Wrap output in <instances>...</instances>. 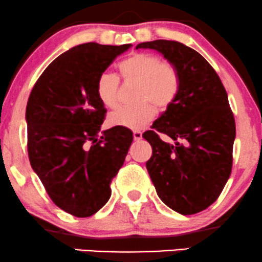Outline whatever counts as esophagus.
Masks as SVG:
<instances>
[{
	"label": "esophagus",
	"mask_w": 262,
	"mask_h": 262,
	"mask_svg": "<svg viewBox=\"0 0 262 262\" xmlns=\"http://www.w3.org/2000/svg\"><path fill=\"white\" fill-rule=\"evenodd\" d=\"M133 138H134V140L139 141V140L141 139V132H139V130H134V132H133Z\"/></svg>",
	"instance_id": "obj_1"
}]
</instances>
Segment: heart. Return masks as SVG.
Segmentation results:
<instances>
[{
    "label": "heart",
    "mask_w": 262,
    "mask_h": 262,
    "mask_svg": "<svg viewBox=\"0 0 262 262\" xmlns=\"http://www.w3.org/2000/svg\"><path fill=\"white\" fill-rule=\"evenodd\" d=\"M119 73L124 80L139 82L134 106H119L108 117L110 124L128 129H141L154 117V106L169 107L180 90V75L172 64L161 61L159 56L149 53H137L119 64ZM96 91L100 101L112 108L118 101L119 81L113 74L103 73L98 77Z\"/></svg>",
    "instance_id": "obj_1"
}]
</instances>
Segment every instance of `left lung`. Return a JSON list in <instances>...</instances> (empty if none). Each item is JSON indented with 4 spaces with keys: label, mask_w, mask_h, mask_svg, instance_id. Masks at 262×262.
I'll return each instance as SVG.
<instances>
[{
    "label": "left lung",
    "mask_w": 262,
    "mask_h": 262,
    "mask_svg": "<svg viewBox=\"0 0 262 262\" xmlns=\"http://www.w3.org/2000/svg\"><path fill=\"white\" fill-rule=\"evenodd\" d=\"M135 49L156 50L179 71L176 98L143 134L152 148L146 169L162 202L196 214L215 202L231 172L235 121L227 91L209 62L185 44L159 39Z\"/></svg>",
    "instance_id": "obj_1"
}]
</instances>
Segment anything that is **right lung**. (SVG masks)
Instances as JSON below:
<instances>
[{
    "label": "right lung",
    "instance_id": "1",
    "mask_svg": "<svg viewBox=\"0 0 262 262\" xmlns=\"http://www.w3.org/2000/svg\"><path fill=\"white\" fill-rule=\"evenodd\" d=\"M132 44L85 43L62 53L33 87L26 110L28 155L53 202L75 217H90L111 197L133 133L101 132L106 108L97 80Z\"/></svg>",
    "mask_w": 262,
    "mask_h": 262
}]
</instances>
